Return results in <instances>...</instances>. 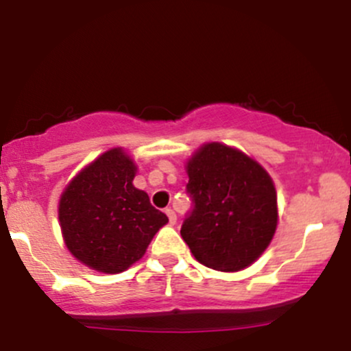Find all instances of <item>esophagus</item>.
Returning a JSON list of instances; mask_svg holds the SVG:
<instances>
[{"mask_svg":"<svg viewBox=\"0 0 351 351\" xmlns=\"http://www.w3.org/2000/svg\"><path fill=\"white\" fill-rule=\"evenodd\" d=\"M165 213H167L168 219H170V224H176V215H175V211H173L171 208H168Z\"/></svg>","mask_w":351,"mask_h":351,"instance_id":"obj_1","label":"esophagus"}]
</instances>
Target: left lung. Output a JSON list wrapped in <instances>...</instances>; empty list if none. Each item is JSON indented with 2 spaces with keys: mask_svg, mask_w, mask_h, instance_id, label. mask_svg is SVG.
Listing matches in <instances>:
<instances>
[{
  "mask_svg": "<svg viewBox=\"0 0 351 351\" xmlns=\"http://www.w3.org/2000/svg\"><path fill=\"white\" fill-rule=\"evenodd\" d=\"M193 199L181 237L196 261L221 272L251 265L277 228V193L269 173L243 152L206 143L186 163Z\"/></svg>",
  "mask_w": 351,
  "mask_h": 351,
  "instance_id": "obj_1",
  "label": "left lung"
}]
</instances>
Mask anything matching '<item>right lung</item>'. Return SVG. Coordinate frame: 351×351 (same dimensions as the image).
<instances>
[{
    "mask_svg": "<svg viewBox=\"0 0 351 351\" xmlns=\"http://www.w3.org/2000/svg\"><path fill=\"white\" fill-rule=\"evenodd\" d=\"M136 167L112 148L72 178L59 201V223L72 256L94 271L119 274L142 259L165 213L134 186Z\"/></svg>",
    "mask_w": 351,
    "mask_h": 351,
    "instance_id": "add662e5",
    "label": "right lung"
}]
</instances>
